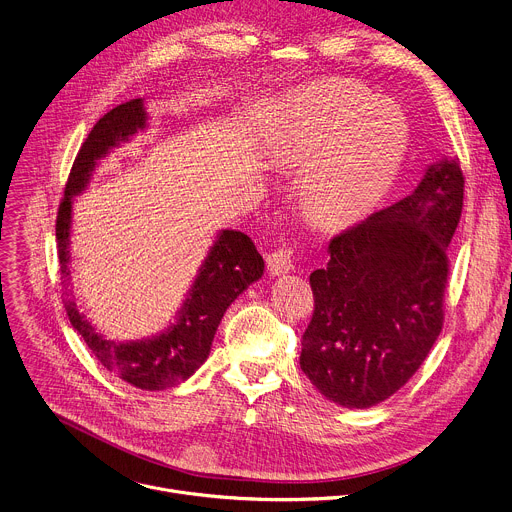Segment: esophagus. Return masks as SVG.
Here are the masks:
<instances>
[{"label":"esophagus","instance_id":"1","mask_svg":"<svg viewBox=\"0 0 512 512\" xmlns=\"http://www.w3.org/2000/svg\"><path fill=\"white\" fill-rule=\"evenodd\" d=\"M295 250L291 246H282V248H276L272 254H268L266 258V264H268V270L270 274H285V272H291L295 268V258H293Z\"/></svg>","mask_w":512,"mask_h":512}]
</instances>
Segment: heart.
Instances as JSON below:
<instances>
[{
  "mask_svg": "<svg viewBox=\"0 0 512 512\" xmlns=\"http://www.w3.org/2000/svg\"><path fill=\"white\" fill-rule=\"evenodd\" d=\"M278 160L307 168L303 197L315 219L348 225L392 187L409 148L399 107L354 81L315 83L282 103Z\"/></svg>",
  "mask_w": 512,
  "mask_h": 512,
  "instance_id": "b5f03b06",
  "label": "heart"
}]
</instances>
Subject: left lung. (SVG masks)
<instances>
[{
	"label": "left lung",
	"instance_id": "8db88e82",
	"mask_svg": "<svg viewBox=\"0 0 512 512\" xmlns=\"http://www.w3.org/2000/svg\"><path fill=\"white\" fill-rule=\"evenodd\" d=\"M464 207L460 162L427 168L417 189L329 242L311 272L315 311L301 370L325 399L368 409L401 390L443 327L447 246Z\"/></svg>",
	"mask_w": 512,
	"mask_h": 512
}]
</instances>
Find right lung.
Wrapping results in <instances>:
<instances>
[{"label":"right lung","instance_id":"obj_1","mask_svg":"<svg viewBox=\"0 0 512 512\" xmlns=\"http://www.w3.org/2000/svg\"><path fill=\"white\" fill-rule=\"evenodd\" d=\"M144 128L146 109L142 99H132L113 107L93 126L77 152L65 185V197L56 213V248H59L61 262L63 305L71 325L83 337L97 362L136 388L164 390L187 380L207 360L225 309L264 274V260L246 234L223 230L199 268L177 315V323L160 335L140 339V342H111L93 329L69 293L73 197L87 187L99 158L113 146L128 142Z\"/></svg>","mask_w":512,"mask_h":512}]
</instances>
